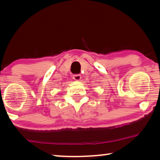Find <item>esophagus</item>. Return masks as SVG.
Returning a JSON list of instances; mask_svg holds the SVG:
<instances>
[{
    "instance_id": "esophagus-1",
    "label": "esophagus",
    "mask_w": 160,
    "mask_h": 160,
    "mask_svg": "<svg viewBox=\"0 0 160 160\" xmlns=\"http://www.w3.org/2000/svg\"><path fill=\"white\" fill-rule=\"evenodd\" d=\"M72 78L76 81H80L81 78H82V77H81L80 75H74L73 76H72Z\"/></svg>"
}]
</instances>
